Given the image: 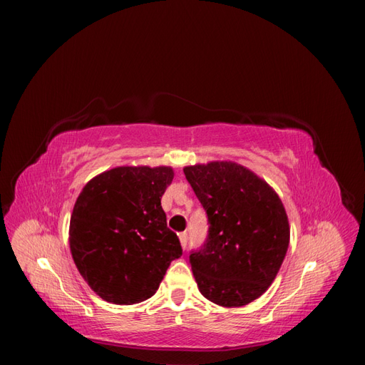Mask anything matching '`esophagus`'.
I'll return each instance as SVG.
<instances>
[{
    "instance_id": "esophagus-1",
    "label": "esophagus",
    "mask_w": 365,
    "mask_h": 365,
    "mask_svg": "<svg viewBox=\"0 0 365 365\" xmlns=\"http://www.w3.org/2000/svg\"><path fill=\"white\" fill-rule=\"evenodd\" d=\"M187 240H189V236H187V233L184 231V233H180V242H181V247L185 250L187 247Z\"/></svg>"
}]
</instances>
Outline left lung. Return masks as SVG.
<instances>
[{"label": "left lung", "mask_w": 365, "mask_h": 365, "mask_svg": "<svg viewBox=\"0 0 365 365\" xmlns=\"http://www.w3.org/2000/svg\"><path fill=\"white\" fill-rule=\"evenodd\" d=\"M208 216L205 244L190 254L197 289L224 307L259 298L289 247L288 215L272 187L233 161L184 168Z\"/></svg>", "instance_id": "1"}]
</instances>
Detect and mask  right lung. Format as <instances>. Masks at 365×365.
<instances>
[{
  "label": "right lung",
  "instance_id": "1",
  "mask_svg": "<svg viewBox=\"0 0 365 365\" xmlns=\"http://www.w3.org/2000/svg\"><path fill=\"white\" fill-rule=\"evenodd\" d=\"M168 165H121L94 176L76 200L70 250L77 269L105 302L134 304L157 292L180 239L168 228L161 196Z\"/></svg>",
  "mask_w": 365,
  "mask_h": 365
}]
</instances>
